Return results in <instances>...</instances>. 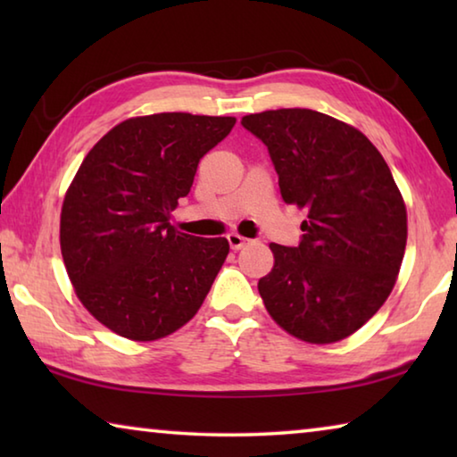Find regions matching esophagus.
I'll list each match as a JSON object with an SVG mask.
<instances>
[{"mask_svg": "<svg viewBox=\"0 0 457 457\" xmlns=\"http://www.w3.org/2000/svg\"><path fill=\"white\" fill-rule=\"evenodd\" d=\"M228 242H229L231 250H242L244 245L250 244V239L244 237V236H239V234H229V236H228Z\"/></svg>", "mask_w": 457, "mask_h": 457, "instance_id": "esophagus-1", "label": "esophagus"}]
</instances>
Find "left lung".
Returning <instances> with one entry per match:
<instances>
[{"label": "left lung", "instance_id": "1", "mask_svg": "<svg viewBox=\"0 0 457 457\" xmlns=\"http://www.w3.org/2000/svg\"><path fill=\"white\" fill-rule=\"evenodd\" d=\"M242 127L268 146L284 204L306 210L298 245L270 244L260 296L290 335L343 340L383 306L403 262L407 212L389 167L361 130L311 108L247 114Z\"/></svg>", "mask_w": 457, "mask_h": 457}]
</instances>
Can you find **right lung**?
I'll return each mask as SVG.
<instances>
[{
	"mask_svg": "<svg viewBox=\"0 0 457 457\" xmlns=\"http://www.w3.org/2000/svg\"><path fill=\"white\" fill-rule=\"evenodd\" d=\"M234 125L189 112L129 119L82 161L62 205L60 247L80 303L106 328L157 340L204 304L229 244L181 234L171 212Z\"/></svg>",
	"mask_w": 457,
	"mask_h": 457,
	"instance_id": "obj_1",
	"label": "right lung"
}]
</instances>
